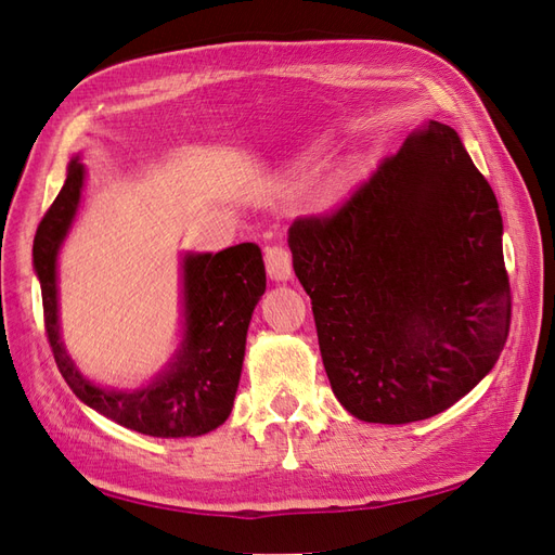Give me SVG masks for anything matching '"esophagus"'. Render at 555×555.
Segmentation results:
<instances>
[{"instance_id": "34e87169", "label": "esophagus", "mask_w": 555, "mask_h": 555, "mask_svg": "<svg viewBox=\"0 0 555 555\" xmlns=\"http://www.w3.org/2000/svg\"><path fill=\"white\" fill-rule=\"evenodd\" d=\"M264 267H267V274L274 281H288L293 274L291 250L283 246H269L264 250Z\"/></svg>"}]
</instances>
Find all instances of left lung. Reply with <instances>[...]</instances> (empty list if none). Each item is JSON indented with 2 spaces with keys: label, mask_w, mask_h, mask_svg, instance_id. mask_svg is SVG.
Returning a JSON list of instances; mask_svg holds the SVG:
<instances>
[{
  "label": "left lung",
  "mask_w": 555,
  "mask_h": 555,
  "mask_svg": "<svg viewBox=\"0 0 555 555\" xmlns=\"http://www.w3.org/2000/svg\"><path fill=\"white\" fill-rule=\"evenodd\" d=\"M331 387L353 417L443 413L500 359L511 325L502 212L460 135L429 121L335 210L288 230Z\"/></svg>",
  "instance_id": "1"
}]
</instances>
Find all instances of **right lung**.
I'll use <instances>...</instances> for the list:
<instances>
[{"instance_id": "obj_1", "label": "right lung", "mask_w": 555, "mask_h": 555, "mask_svg": "<svg viewBox=\"0 0 555 555\" xmlns=\"http://www.w3.org/2000/svg\"><path fill=\"white\" fill-rule=\"evenodd\" d=\"M81 184L83 166L73 159L63 190L37 227L33 246L55 365L83 403L126 429L156 438L212 431L232 413L248 323L267 286L260 246L238 244L216 255H184V339L178 359L145 389L105 391L81 377L59 331L55 258L77 212Z\"/></svg>"}]
</instances>
